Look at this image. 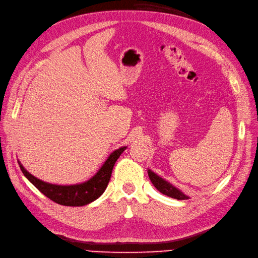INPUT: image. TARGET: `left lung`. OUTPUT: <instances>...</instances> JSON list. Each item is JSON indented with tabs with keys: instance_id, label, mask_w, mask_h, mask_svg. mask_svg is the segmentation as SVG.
<instances>
[{
	"instance_id": "obj_1",
	"label": "left lung",
	"mask_w": 258,
	"mask_h": 258,
	"mask_svg": "<svg viewBox=\"0 0 258 258\" xmlns=\"http://www.w3.org/2000/svg\"><path fill=\"white\" fill-rule=\"evenodd\" d=\"M148 175L150 177L152 184L157 187V190L161 192L164 196H168L170 198H173L176 200H187L188 197L183 194L179 188L174 187L172 184H170L169 182L163 180L162 177H160L151 170H148Z\"/></svg>"
}]
</instances>
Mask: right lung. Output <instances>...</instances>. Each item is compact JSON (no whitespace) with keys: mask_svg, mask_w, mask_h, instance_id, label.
I'll return each instance as SVG.
<instances>
[{"mask_svg":"<svg viewBox=\"0 0 258 258\" xmlns=\"http://www.w3.org/2000/svg\"><path fill=\"white\" fill-rule=\"evenodd\" d=\"M125 147L119 148L114 150L108 159L100 170L97 172L91 179L86 181L81 184H73V185H57L50 184V183L44 182L37 179L31 173H28L24 169V167L19 161L20 168L22 170L27 180L35 186L37 190L41 191L45 197L50 199L55 203L60 205H66V207H83V205L89 204L90 202L95 201L98 199L102 193L105 192L106 187L109 183L113 165L116 163L117 159L120 157Z\"/></svg>","mask_w":258,"mask_h":258,"instance_id":"right-lung-1","label":"right lung"}]
</instances>
